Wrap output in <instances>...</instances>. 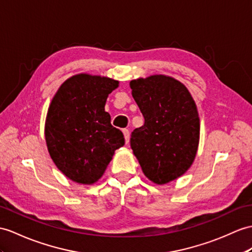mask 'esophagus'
<instances>
[{
	"label": "esophagus",
	"mask_w": 252,
	"mask_h": 252,
	"mask_svg": "<svg viewBox=\"0 0 252 252\" xmlns=\"http://www.w3.org/2000/svg\"><path fill=\"white\" fill-rule=\"evenodd\" d=\"M123 133H124L125 142H126V143H128V142H129V139H130V133H129V130H128V129H123Z\"/></svg>",
	"instance_id": "esophagus-1"
}]
</instances>
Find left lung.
I'll use <instances>...</instances> for the list:
<instances>
[{
  "label": "left lung",
  "instance_id": "left-lung-1",
  "mask_svg": "<svg viewBox=\"0 0 252 252\" xmlns=\"http://www.w3.org/2000/svg\"><path fill=\"white\" fill-rule=\"evenodd\" d=\"M130 89L144 116V125L131 132V150L147 179L164 185L194 161L200 141L197 105L185 85L165 75L131 80Z\"/></svg>",
  "mask_w": 252,
  "mask_h": 252
}]
</instances>
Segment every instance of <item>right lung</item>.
I'll list each match as a JSON object with an SVG mask.
<instances>
[{"label": "right lung", "instance_id": "right-lung-1", "mask_svg": "<svg viewBox=\"0 0 252 252\" xmlns=\"http://www.w3.org/2000/svg\"><path fill=\"white\" fill-rule=\"evenodd\" d=\"M120 82L78 73L59 88L49 106L45 139L49 155L67 179L93 185L105 173L115 150L125 144L123 132L105 111L109 94Z\"/></svg>", "mask_w": 252, "mask_h": 252}]
</instances>
